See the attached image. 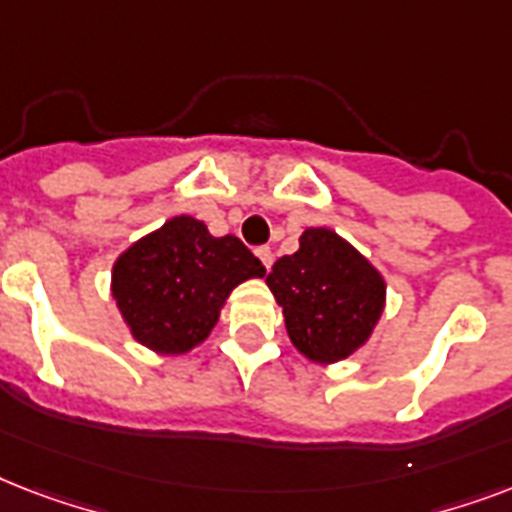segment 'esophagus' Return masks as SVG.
Listing matches in <instances>:
<instances>
[{
	"instance_id": "obj_1",
	"label": "esophagus",
	"mask_w": 512,
	"mask_h": 512,
	"mask_svg": "<svg viewBox=\"0 0 512 512\" xmlns=\"http://www.w3.org/2000/svg\"><path fill=\"white\" fill-rule=\"evenodd\" d=\"M255 255L260 257V263L265 265V271H271V265H273V252H271V247H257V249H255Z\"/></svg>"
}]
</instances>
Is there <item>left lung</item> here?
<instances>
[{
    "label": "left lung",
    "mask_w": 512,
    "mask_h": 512,
    "mask_svg": "<svg viewBox=\"0 0 512 512\" xmlns=\"http://www.w3.org/2000/svg\"><path fill=\"white\" fill-rule=\"evenodd\" d=\"M265 284L281 305L292 345L316 364L356 353L385 308L380 271L329 228H305L300 249L279 257Z\"/></svg>",
    "instance_id": "8db88e82"
}]
</instances>
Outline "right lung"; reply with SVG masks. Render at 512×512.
<instances>
[{
  "label": "right lung",
  "instance_id": "obj_1",
  "mask_svg": "<svg viewBox=\"0 0 512 512\" xmlns=\"http://www.w3.org/2000/svg\"><path fill=\"white\" fill-rule=\"evenodd\" d=\"M263 276V263L236 236L217 239L201 220L177 215L124 249L111 292L140 345L180 356L207 340L233 287Z\"/></svg>",
  "mask_w": 512,
  "mask_h": 512
}]
</instances>
